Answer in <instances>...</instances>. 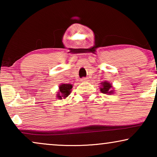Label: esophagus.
<instances>
[{
  "label": "esophagus",
  "instance_id": "obj_1",
  "mask_svg": "<svg viewBox=\"0 0 157 157\" xmlns=\"http://www.w3.org/2000/svg\"><path fill=\"white\" fill-rule=\"evenodd\" d=\"M81 81H82V82H85V81H87L88 80H87L86 78H83L81 79Z\"/></svg>",
  "mask_w": 157,
  "mask_h": 157
}]
</instances>
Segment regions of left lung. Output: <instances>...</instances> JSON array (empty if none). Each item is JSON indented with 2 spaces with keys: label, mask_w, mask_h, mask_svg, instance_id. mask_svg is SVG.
Listing matches in <instances>:
<instances>
[{
  "label": "left lung",
  "mask_w": 157,
  "mask_h": 157,
  "mask_svg": "<svg viewBox=\"0 0 157 157\" xmlns=\"http://www.w3.org/2000/svg\"><path fill=\"white\" fill-rule=\"evenodd\" d=\"M102 84V87H101V91L104 94H112L113 91H111V83H109L107 82V81H105V82L101 83Z\"/></svg>",
  "instance_id": "left-lung-1"
}]
</instances>
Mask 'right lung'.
Here are the masks:
<instances>
[{
	"mask_svg": "<svg viewBox=\"0 0 157 157\" xmlns=\"http://www.w3.org/2000/svg\"><path fill=\"white\" fill-rule=\"evenodd\" d=\"M72 87L71 84H61L59 86V91L57 94V97L59 99H62V97H67L71 94V89Z\"/></svg>",
	"mask_w": 157,
	"mask_h": 157,
	"instance_id": "right-lung-1",
	"label": "right lung"
}]
</instances>
